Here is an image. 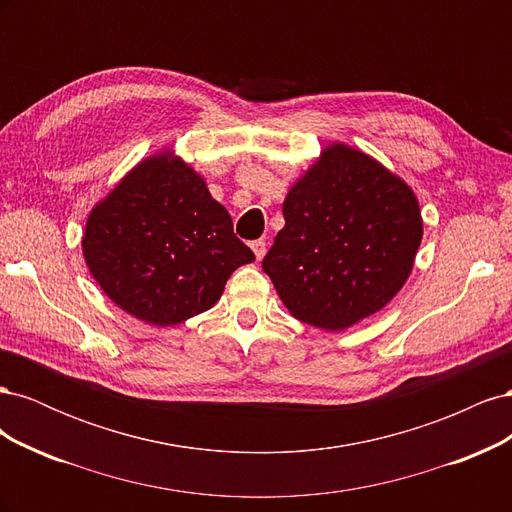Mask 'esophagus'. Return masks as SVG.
<instances>
[{
    "mask_svg": "<svg viewBox=\"0 0 512 512\" xmlns=\"http://www.w3.org/2000/svg\"><path fill=\"white\" fill-rule=\"evenodd\" d=\"M252 250H254V254H256V258H258V260L265 258V254H267V243H265V239H256V241H252Z\"/></svg>",
    "mask_w": 512,
    "mask_h": 512,
    "instance_id": "esophagus-1",
    "label": "esophagus"
}]
</instances>
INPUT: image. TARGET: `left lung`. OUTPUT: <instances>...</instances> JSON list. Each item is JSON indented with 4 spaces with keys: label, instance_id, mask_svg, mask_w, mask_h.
Wrapping results in <instances>:
<instances>
[{
    "label": "left lung",
    "instance_id": "obj_1",
    "mask_svg": "<svg viewBox=\"0 0 512 512\" xmlns=\"http://www.w3.org/2000/svg\"><path fill=\"white\" fill-rule=\"evenodd\" d=\"M284 220L262 269L294 318L329 331L389 303L423 239L410 185L342 143L292 185Z\"/></svg>",
    "mask_w": 512,
    "mask_h": 512
}]
</instances>
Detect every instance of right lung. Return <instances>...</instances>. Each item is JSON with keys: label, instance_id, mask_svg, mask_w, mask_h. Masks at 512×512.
Returning <instances> with one entry per match:
<instances>
[{"label": "right lung", "instance_id": "add662e5", "mask_svg": "<svg viewBox=\"0 0 512 512\" xmlns=\"http://www.w3.org/2000/svg\"><path fill=\"white\" fill-rule=\"evenodd\" d=\"M83 256L108 299L156 327L207 312L230 273L254 262L205 179L170 151L136 164L91 209Z\"/></svg>", "mask_w": 512, "mask_h": 512}]
</instances>
